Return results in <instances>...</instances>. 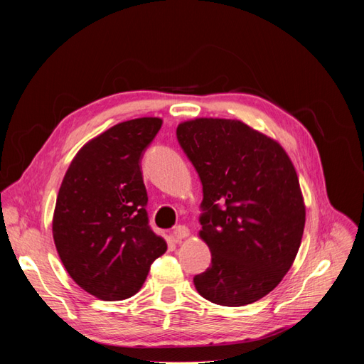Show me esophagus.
<instances>
[{
  "mask_svg": "<svg viewBox=\"0 0 364 364\" xmlns=\"http://www.w3.org/2000/svg\"><path fill=\"white\" fill-rule=\"evenodd\" d=\"M173 235L178 240H185V238L190 237V229L186 226H176L173 229Z\"/></svg>",
  "mask_w": 364,
  "mask_h": 364,
  "instance_id": "esophagus-1",
  "label": "esophagus"
}]
</instances>
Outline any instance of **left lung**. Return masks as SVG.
<instances>
[{
  "label": "left lung",
  "mask_w": 364,
  "mask_h": 364,
  "mask_svg": "<svg viewBox=\"0 0 364 364\" xmlns=\"http://www.w3.org/2000/svg\"><path fill=\"white\" fill-rule=\"evenodd\" d=\"M176 135L203 185L199 237L211 266L194 277L196 290L223 306L257 302L301 246L305 203L294 165L277 139L240 119H186Z\"/></svg>",
  "instance_id": "8db88e82"
}]
</instances>
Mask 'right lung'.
Returning <instances> with one entry per match:
<instances>
[{
    "instance_id": "right-lung-1",
    "label": "right lung",
    "mask_w": 364,
    "mask_h": 364,
    "mask_svg": "<svg viewBox=\"0 0 364 364\" xmlns=\"http://www.w3.org/2000/svg\"><path fill=\"white\" fill-rule=\"evenodd\" d=\"M162 118L118 123L77 151L63 176L53 238L73 281L102 301L139 291L151 262L167 250L146 213L141 158Z\"/></svg>"
}]
</instances>
